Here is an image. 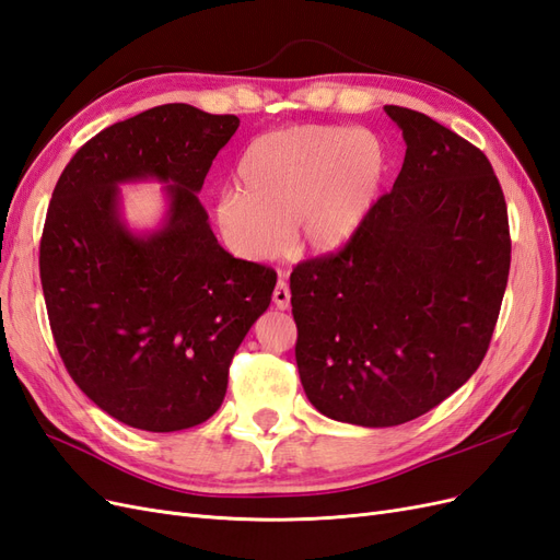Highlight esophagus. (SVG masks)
Listing matches in <instances>:
<instances>
[{"mask_svg": "<svg viewBox=\"0 0 560 560\" xmlns=\"http://www.w3.org/2000/svg\"><path fill=\"white\" fill-rule=\"evenodd\" d=\"M290 299H292V294H290V287H287V282H284V280H278L276 290H273V303H276V308H280V311H287V308H290Z\"/></svg>", "mask_w": 560, "mask_h": 560, "instance_id": "34e87169", "label": "esophagus"}]
</instances>
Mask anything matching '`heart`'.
I'll return each instance as SVG.
<instances>
[{
  "label": "heart",
  "instance_id": "obj_1",
  "mask_svg": "<svg viewBox=\"0 0 560 560\" xmlns=\"http://www.w3.org/2000/svg\"><path fill=\"white\" fill-rule=\"evenodd\" d=\"M387 175L376 132L341 126H294L261 135L235 163V189L217 196L214 224L245 261H273L292 241L331 257L374 214Z\"/></svg>",
  "mask_w": 560,
  "mask_h": 560
}]
</instances>
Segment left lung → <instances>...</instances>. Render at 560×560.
<instances>
[{
  "label": "left lung",
  "instance_id": "obj_1",
  "mask_svg": "<svg viewBox=\"0 0 560 560\" xmlns=\"http://www.w3.org/2000/svg\"><path fill=\"white\" fill-rule=\"evenodd\" d=\"M406 142L393 191L348 247L290 278L296 366L319 413L393 428L479 369L510 278L506 202L481 149L385 105Z\"/></svg>",
  "mask_w": 560,
  "mask_h": 560
}]
</instances>
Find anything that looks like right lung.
<instances>
[{
	"label": "right lung",
	"mask_w": 560,
	"mask_h": 560,
	"mask_svg": "<svg viewBox=\"0 0 560 560\" xmlns=\"http://www.w3.org/2000/svg\"><path fill=\"white\" fill-rule=\"evenodd\" d=\"M238 126L182 103L147 109L83 144L50 198L39 245L50 331L81 393L130 428L206 422L273 296L276 270L219 245L198 200ZM147 178L166 184L168 210L156 232L135 234L117 186Z\"/></svg>",
	"instance_id": "obj_1"
}]
</instances>
